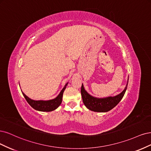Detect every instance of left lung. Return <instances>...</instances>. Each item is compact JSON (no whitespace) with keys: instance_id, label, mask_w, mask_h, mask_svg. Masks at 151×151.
I'll list each match as a JSON object with an SVG mask.
<instances>
[{"instance_id":"obj_1","label":"left lung","mask_w":151,"mask_h":151,"mask_svg":"<svg viewBox=\"0 0 151 151\" xmlns=\"http://www.w3.org/2000/svg\"><path fill=\"white\" fill-rule=\"evenodd\" d=\"M128 81L129 79L124 90L120 93L114 96H108L105 97V98H98V97L91 95L86 91L82 83L81 94L83 104L87 109L91 111H96V112H106V111H109L114 109L123 98L127 88Z\"/></svg>"}]
</instances>
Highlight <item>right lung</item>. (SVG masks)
Masks as SVG:
<instances>
[{
    "mask_svg": "<svg viewBox=\"0 0 151 151\" xmlns=\"http://www.w3.org/2000/svg\"><path fill=\"white\" fill-rule=\"evenodd\" d=\"M68 84V83H67L65 86L63 87V88L61 90L59 95L56 98L49 100H34L29 98L22 91H21L24 98L26 99V101H27V103L34 109L40 111H51L56 110L61 105L62 102L63 95Z\"/></svg>",
    "mask_w": 151,
    "mask_h": 151,
    "instance_id": "obj_1",
    "label": "right lung"
}]
</instances>
